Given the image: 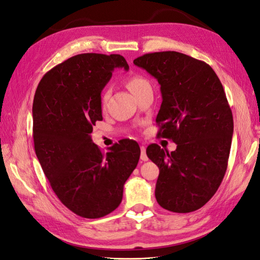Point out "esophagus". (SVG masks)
<instances>
[{"instance_id":"1","label":"esophagus","mask_w":260,"mask_h":260,"mask_svg":"<svg viewBox=\"0 0 260 260\" xmlns=\"http://www.w3.org/2000/svg\"><path fill=\"white\" fill-rule=\"evenodd\" d=\"M141 159L144 160V161L148 160V157L146 155V147H145V146H141Z\"/></svg>"}]
</instances>
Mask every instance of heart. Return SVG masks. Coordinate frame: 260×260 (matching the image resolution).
Masks as SVG:
<instances>
[{"instance_id":"1","label":"heart","mask_w":260,"mask_h":260,"mask_svg":"<svg viewBox=\"0 0 260 260\" xmlns=\"http://www.w3.org/2000/svg\"><path fill=\"white\" fill-rule=\"evenodd\" d=\"M146 85H149V83L141 75H133L128 78L127 81V87L133 94H135L137 90H140L141 88H143ZM108 99H110V89L106 88L101 95V105L103 108L106 107Z\"/></svg>"}]
</instances>
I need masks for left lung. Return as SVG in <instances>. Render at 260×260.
<instances>
[{
    "mask_svg": "<svg viewBox=\"0 0 260 260\" xmlns=\"http://www.w3.org/2000/svg\"><path fill=\"white\" fill-rule=\"evenodd\" d=\"M134 64L160 85L158 136L177 145L172 153L157 144L146 149L159 168L156 201L174 213L194 212L215 195L227 170L234 120L224 87L208 64L183 53L145 54Z\"/></svg>",
    "mask_w": 260,
    "mask_h": 260,
    "instance_id": "8db88e82",
    "label": "left lung"
}]
</instances>
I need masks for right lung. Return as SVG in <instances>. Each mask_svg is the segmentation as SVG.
Instances as JSON below:
<instances>
[{"label": "right lung", "instance_id": "obj_1", "mask_svg": "<svg viewBox=\"0 0 260 260\" xmlns=\"http://www.w3.org/2000/svg\"><path fill=\"white\" fill-rule=\"evenodd\" d=\"M115 69H129L118 54H78L47 72L33 101L34 148L42 170L59 201L84 218H101L119 206L141 155L132 140L103 154L90 137L103 119L101 93Z\"/></svg>", "mask_w": 260, "mask_h": 260}]
</instances>
